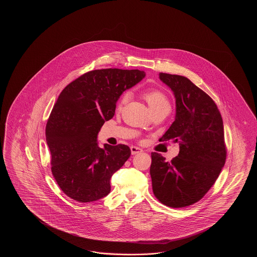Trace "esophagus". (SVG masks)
I'll return each instance as SVG.
<instances>
[{
  "label": "esophagus",
  "mask_w": 257,
  "mask_h": 257,
  "mask_svg": "<svg viewBox=\"0 0 257 257\" xmlns=\"http://www.w3.org/2000/svg\"><path fill=\"white\" fill-rule=\"evenodd\" d=\"M131 153L133 154V155H135L137 153H141L143 152V150L141 149V148L136 147V146H131Z\"/></svg>",
  "instance_id": "esophagus-1"
}]
</instances>
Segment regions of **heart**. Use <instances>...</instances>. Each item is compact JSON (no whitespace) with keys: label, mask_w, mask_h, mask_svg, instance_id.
<instances>
[{"label":"heart","mask_w":257,"mask_h":257,"mask_svg":"<svg viewBox=\"0 0 257 257\" xmlns=\"http://www.w3.org/2000/svg\"><path fill=\"white\" fill-rule=\"evenodd\" d=\"M144 99L146 100L149 107L151 110L154 109L159 106L162 105H165V104H169L167 97L165 96L164 93H162L161 91L158 90H154V89H151L146 91L144 94ZM128 99V93H125L122 95L119 103H118V107H121L124 104H126V101Z\"/></svg>","instance_id":"1"}]
</instances>
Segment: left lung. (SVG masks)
Segmentation results:
<instances>
[{"label": "left lung", "instance_id": "1", "mask_svg": "<svg viewBox=\"0 0 257 257\" xmlns=\"http://www.w3.org/2000/svg\"><path fill=\"white\" fill-rule=\"evenodd\" d=\"M175 98V121L162 142L179 143L178 156L166 162L152 153L150 174L155 197L171 208L200 200L225 164L223 122L213 100L186 77L161 72Z\"/></svg>", "mask_w": 257, "mask_h": 257}]
</instances>
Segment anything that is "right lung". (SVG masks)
I'll list each match as a JSON object with an SVG mask.
<instances>
[{"mask_svg": "<svg viewBox=\"0 0 257 257\" xmlns=\"http://www.w3.org/2000/svg\"><path fill=\"white\" fill-rule=\"evenodd\" d=\"M146 76L139 70L89 71L60 93L46 126L51 171L66 195L78 202L107 196L112 175L131 156L126 145L99 146L98 133L115 115L121 94Z\"/></svg>", "mask_w": 257, "mask_h": 257, "instance_id": "add662e5", "label": "right lung"}]
</instances>
